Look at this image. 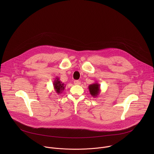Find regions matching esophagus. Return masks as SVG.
Segmentation results:
<instances>
[{
  "label": "esophagus",
  "instance_id": "1",
  "mask_svg": "<svg viewBox=\"0 0 154 154\" xmlns=\"http://www.w3.org/2000/svg\"><path fill=\"white\" fill-rule=\"evenodd\" d=\"M74 83L75 85H79L80 84V81H79V80H74Z\"/></svg>",
  "mask_w": 154,
  "mask_h": 154
}]
</instances>
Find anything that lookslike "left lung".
<instances>
[{
    "label": "left lung",
    "mask_w": 154,
    "mask_h": 154,
    "mask_svg": "<svg viewBox=\"0 0 154 154\" xmlns=\"http://www.w3.org/2000/svg\"><path fill=\"white\" fill-rule=\"evenodd\" d=\"M88 88H89L90 94L93 97H97V96H99V94L100 92V85L97 82L93 83V84L90 85L88 86Z\"/></svg>",
    "instance_id": "8db88e82"
}]
</instances>
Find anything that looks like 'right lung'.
Returning <instances> with one entry per match:
<instances>
[{
    "label": "right lung",
    "instance_id": "right-lung-1",
    "mask_svg": "<svg viewBox=\"0 0 154 154\" xmlns=\"http://www.w3.org/2000/svg\"><path fill=\"white\" fill-rule=\"evenodd\" d=\"M54 88L57 94H61L65 89L66 85L62 83L58 77H56L53 83Z\"/></svg>",
    "mask_w": 154,
    "mask_h": 154
}]
</instances>
